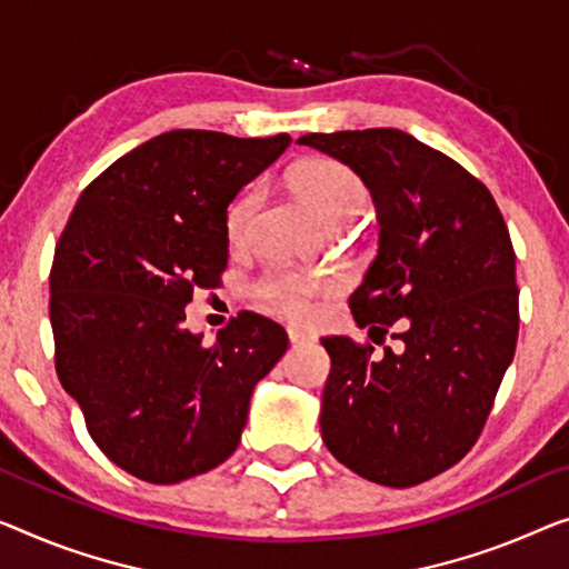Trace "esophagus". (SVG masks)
<instances>
[{"mask_svg": "<svg viewBox=\"0 0 569 569\" xmlns=\"http://www.w3.org/2000/svg\"><path fill=\"white\" fill-rule=\"evenodd\" d=\"M288 339H291V345H293V347H299V345H307V342H309V337L303 335V332H296V329H288Z\"/></svg>", "mask_w": 569, "mask_h": 569, "instance_id": "34e87169", "label": "esophagus"}]
</instances>
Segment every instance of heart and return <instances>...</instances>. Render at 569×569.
Returning a JSON list of instances; mask_svg holds the SVG:
<instances>
[{"mask_svg":"<svg viewBox=\"0 0 569 569\" xmlns=\"http://www.w3.org/2000/svg\"><path fill=\"white\" fill-rule=\"evenodd\" d=\"M288 183L296 197L332 230H342L366 209L368 186L362 178L332 158H307L296 163L288 173ZM262 203L260 186H248L237 193L224 214V234L230 248L240 250L248 244L252 219ZM325 291V283L303 278L291 270H268L252 283V299L262 309L278 313L288 321H303L309 317L311 299Z\"/></svg>","mask_w":569,"mask_h":569,"instance_id":"obj_1","label":"heart"}]
</instances>
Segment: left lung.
<instances>
[{
  "label": "left lung",
  "mask_w": 569,
  "mask_h": 569,
  "mask_svg": "<svg viewBox=\"0 0 569 569\" xmlns=\"http://www.w3.org/2000/svg\"><path fill=\"white\" fill-rule=\"evenodd\" d=\"M358 173L380 248L350 296L370 342L321 337L332 368L321 439L345 468L409 488L462 460L493 409L519 337L516 252L488 186L393 127L301 134Z\"/></svg>",
  "instance_id": "left-lung-1"
}]
</instances>
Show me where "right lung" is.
I'll use <instances>...</instances> for the list:
<instances>
[{
    "instance_id": "obj_1",
    "label": "right lung",
    "mask_w": 569,
    "mask_h": 569,
    "mask_svg": "<svg viewBox=\"0 0 569 569\" xmlns=\"http://www.w3.org/2000/svg\"><path fill=\"white\" fill-rule=\"evenodd\" d=\"M288 142L286 132L158 134L81 191L58 237V380L97 447L134 478L171 486L222 465L240 445L252 388L286 352V329L252 311L207 347L183 327V307L197 288L222 283L227 207Z\"/></svg>"
}]
</instances>
